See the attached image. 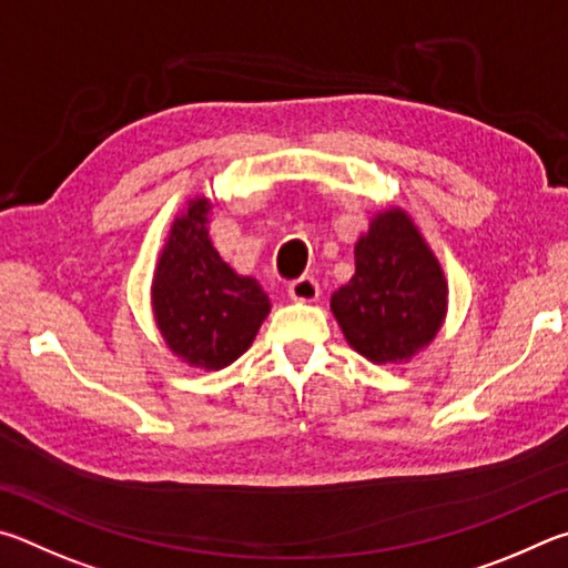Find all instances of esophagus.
<instances>
[{"mask_svg": "<svg viewBox=\"0 0 568 568\" xmlns=\"http://www.w3.org/2000/svg\"><path fill=\"white\" fill-rule=\"evenodd\" d=\"M290 296L294 302H316L320 300V282L314 276H302L290 284Z\"/></svg>", "mask_w": 568, "mask_h": 568, "instance_id": "1", "label": "esophagus"}]
</instances>
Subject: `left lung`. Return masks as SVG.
Returning <instances> with one entry per match:
<instances>
[{
    "mask_svg": "<svg viewBox=\"0 0 568 568\" xmlns=\"http://www.w3.org/2000/svg\"><path fill=\"white\" fill-rule=\"evenodd\" d=\"M356 272L332 294V314L354 352L406 364L429 346L449 310V282L422 229L402 206L369 219L354 244Z\"/></svg>",
    "mask_w": 568,
    "mask_h": 568,
    "instance_id": "left-lung-1",
    "label": "left lung"
}]
</instances>
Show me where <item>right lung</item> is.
<instances>
[{
    "mask_svg": "<svg viewBox=\"0 0 568 568\" xmlns=\"http://www.w3.org/2000/svg\"><path fill=\"white\" fill-rule=\"evenodd\" d=\"M214 199H189L174 216L152 278V314L166 349L194 369L219 372L252 346L272 312L256 278L236 274L212 244Z\"/></svg>",
    "mask_w": 568,
    "mask_h": 568,
    "instance_id": "add662e5",
    "label": "right lung"
}]
</instances>
